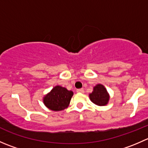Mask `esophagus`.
<instances>
[{"instance_id":"esophagus-1","label":"esophagus","mask_w":148,"mask_h":148,"mask_svg":"<svg viewBox=\"0 0 148 148\" xmlns=\"http://www.w3.org/2000/svg\"><path fill=\"white\" fill-rule=\"evenodd\" d=\"M77 92H78V93H84V89H78L77 90Z\"/></svg>"}]
</instances>
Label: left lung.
Instances as JSON below:
<instances>
[{
  "instance_id": "8db88e82",
  "label": "left lung",
  "mask_w": 148,
  "mask_h": 148,
  "mask_svg": "<svg viewBox=\"0 0 148 148\" xmlns=\"http://www.w3.org/2000/svg\"><path fill=\"white\" fill-rule=\"evenodd\" d=\"M91 101L99 106H104L109 101V95L107 89L102 84H97L94 87L92 93L89 95Z\"/></svg>"
}]
</instances>
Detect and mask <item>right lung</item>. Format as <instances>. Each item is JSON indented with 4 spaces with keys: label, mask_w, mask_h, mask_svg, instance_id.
Masks as SVG:
<instances>
[{
    "label": "right lung",
    "mask_w": 148,
    "mask_h": 148,
    "mask_svg": "<svg viewBox=\"0 0 148 148\" xmlns=\"http://www.w3.org/2000/svg\"><path fill=\"white\" fill-rule=\"evenodd\" d=\"M73 92L64 87L56 86L44 97V104L53 111H61L66 108L69 104Z\"/></svg>",
    "instance_id": "right-lung-1"
}]
</instances>
